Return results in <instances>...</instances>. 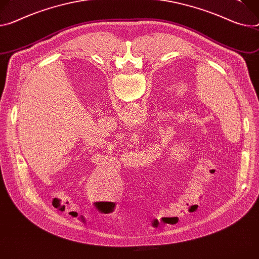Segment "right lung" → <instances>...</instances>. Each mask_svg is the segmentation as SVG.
I'll return each mask as SVG.
<instances>
[{"mask_svg":"<svg viewBox=\"0 0 259 259\" xmlns=\"http://www.w3.org/2000/svg\"><path fill=\"white\" fill-rule=\"evenodd\" d=\"M96 205H97V206H98V207H99V203H96Z\"/></svg>","mask_w":259,"mask_h":259,"instance_id":"obj_1","label":"right lung"}]
</instances>
